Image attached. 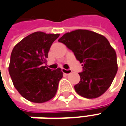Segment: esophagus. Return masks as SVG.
<instances>
[{"mask_svg":"<svg viewBox=\"0 0 126 126\" xmlns=\"http://www.w3.org/2000/svg\"><path fill=\"white\" fill-rule=\"evenodd\" d=\"M62 72H63V73L65 74V75H70V73H72L71 70H67V69H65V68L62 69Z\"/></svg>","mask_w":126,"mask_h":126,"instance_id":"34e87169","label":"esophagus"}]
</instances>
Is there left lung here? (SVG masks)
<instances>
[{
    "label": "left lung",
    "mask_w": 126,
    "mask_h": 126,
    "mask_svg": "<svg viewBox=\"0 0 126 126\" xmlns=\"http://www.w3.org/2000/svg\"><path fill=\"white\" fill-rule=\"evenodd\" d=\"M83 63L80 81L75 90L86 98L100 96L110 86L118 70L116 54L106 37L88 30L78 29L59 39Z\"/></svg>",
    "instance_id": "left-lung-1"
}]
</instances>
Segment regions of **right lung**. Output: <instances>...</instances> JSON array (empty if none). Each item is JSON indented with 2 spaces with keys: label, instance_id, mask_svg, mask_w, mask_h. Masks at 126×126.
Wrapping results in <instances>:
<instances>
[{
  "label": "right lung",
  "instance_id": "right-lung-1",
  "mask_svg": "<svg viewBox=\"0 0 126 126\" xmlns=\"http://www.w3.org/2000/svg\"><path fill=\"white\" fill-rule=\"evenodd\" d=\"M59 35L35 32L24 37L12 49L10 75L18 92L31 102H47L56 93L63 72L60 67L52 70L43 64L52 43Z\"/></svg>",
  "mask_w": 126,
  "mask_h": 126
}]
</instances>
